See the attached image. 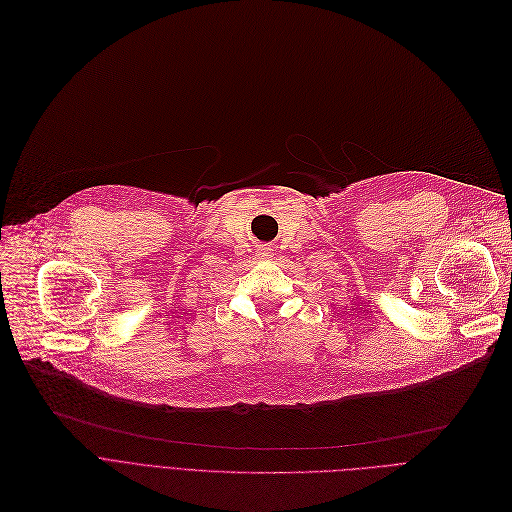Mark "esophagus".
I'll use <instances>...</instances> for the list:
<instances>
[{
  "instance_id": "1",
  "label": "esophagus",
  "mask_w": 512,
  "mask_h": 512,
  "mask_svg": "<svg viewBox=\"0 0 512 512\" xmlns=\"http://www.w3.org/2000/svg\"><path fill=\"white\" fill-rule=\"evenodd\" d=\"M258 256H260V258H269V256H271V250H269V248H260V250H258Z\"/></svg>"
}]
</instances>
